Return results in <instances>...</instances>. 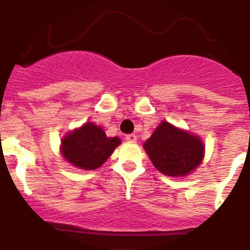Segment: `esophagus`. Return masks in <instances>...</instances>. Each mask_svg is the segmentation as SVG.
I'll use <instances>...</instances> for the list:
<instances>
[{
    "instance_id": "34e87169",
    "label": "esophagus",
    "mask_w": 250,
    "mask_h": 250,
    "mask_svg": "<svg viewBox=\"0 0 250 250\" xmlns=\"http://www.w3.org/2000/svg\"><path fill=\"white\" fill-rule=\"evenodd\" d=\"M125 140H126V141H129V142H136L137 137H136V135H135V134H129V135H126V136H125Z\"/></svg>"
}]
</instances>
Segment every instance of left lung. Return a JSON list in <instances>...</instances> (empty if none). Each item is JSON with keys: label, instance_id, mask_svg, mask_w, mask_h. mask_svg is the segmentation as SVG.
I'll use <instances>...</instances> for the list:
<instances>
[{"label": "left lung", "instance_id": "obj_1", "mask_svg": "<svg viewBox=\"0 0 250 250\" xmlns=\"http://www.w3.org/2000/svg\"><path fill=\"white\" fill-rule=\"evenodd\" d=\"M149 159L161 173L184 177L203 161L204 146L198 136L162 121L144 145Z\"/></svg>", "mask_w": 250, "mask_h": 250}]
</instances>
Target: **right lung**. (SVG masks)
<instances>
[{
    "instance_id": "right-lung-1",
    "label": "right lung",
    "mask_w": 250,
    "mask_h": 250,
    "mask_svg": "<svg viewBox=\"0 0 250 250\" xmlns=\"http://www.w3.org/2000/svg\"><path fill=\"white\" fill-rule=\"evenodd\" d=\"M119 145L118 137H106L101 126L87 123L65 136L61 152L75 167L92 170L101 167Z\"/></svg>"
}]
</instances>
